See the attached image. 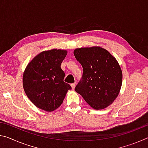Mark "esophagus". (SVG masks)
<instances>
[{
  "instance_id": "obj_1",
  "label": "esophagus",
  "mask_w": 148,
  "mask_h": 148,
  "mask_svg": "<svg viewBox=\"0 0 148 148\" xmlns=\"http://www.w3.org/2000/svg\"><path fill=\"white\" fill-rule=\"evenodd\" d=\"M71 87H72V89H74V88H75V87H76V84L75 83H73V84H71Z\"/></svg>"
}]
</instances>
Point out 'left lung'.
<instances>
[{"mask_svg":"<svg viewBox=\"0 0 148 148\" xmlns=\"http://www.w3.org/2000/svg\"><path fill=\"white\" fill-rule=\"evenodd\" d=\"M74 54L84 70L75 91L92 108L108 106L118 96L122 84V71L117 60L101 47L77 48Z\"/></svg>","mask_w":148,"mask_h":148,"instance_id":"1","label":"left lung"}]
</instances>
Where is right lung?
I'll return each mask as SVG.
<instances>
[{"label":"right lung","instance_id":"1","mask_svg":"<svg viewBox=\"0 0 148 148\" xmlns=\"http://www.w3.org/2000/svg\"><path fill=\"white\" fill-rule=\"evenodd\" d=\"M66 54V50L45 51L27 65L23 77L24 91L38 108L47 112L58 108L68 90L72 89L64 82L65 74L61 68Z\"/></svg>","mask_w":148,"mask_h":148}]
</instances>
